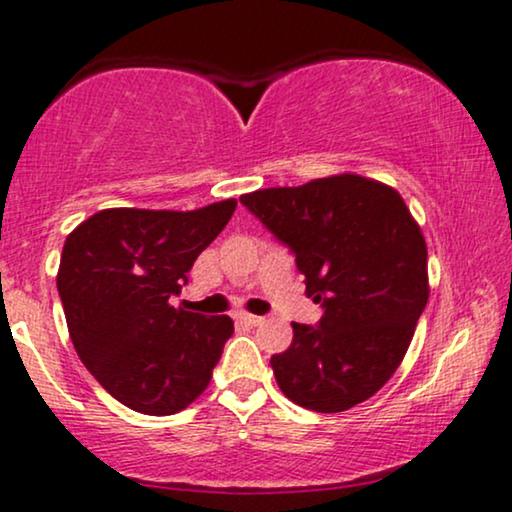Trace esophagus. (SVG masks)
<instances>
[{
  "label": "esophagus",
  "mask_w": 512,
  "mask_h": 512,
  "mask_svg": "<svg viewBox=\"0 0 512 512\" xmlns=\"http://www.w3.org/2000/svg\"><path fill=\"white\" fill-rule=\"evenodd\" d=\"M238 319L243 324H248V326H260L262 322H264V317H257V315H248V312H243V315H238Z\"/></svg>",
  "instance_id": "esophagus-1"
}]
</instances>
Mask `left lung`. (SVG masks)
Returning <instances> with one entry per match:
<instances>
[{"mask_svg":"<svg viewBox=\"0 0 512 512\" xmlns=\"http://www.w3.org/2000/svg\"><path fill=\"white\" fill-rule=\"evenodd\" d=\"M240 202L295 252L319 326L272 357L283 396L315 412L365 403L393 377L429 300L427 243L396 188L360 174L264 188Z\"/></svg>","mask_w":512,"mask_h":512,"instance_id":"1","label":"left lung"}]
</instances>
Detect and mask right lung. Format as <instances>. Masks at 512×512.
Here are the masks:
<instances>
[{"label": "right lung", "instance_id": "add662e5", "mask_svg": "<svg viewBox=\"0 0 512 512\" xmlns=\"http://www.w3.org/2000/svg\"><path fill=\"white\" fill-rule=\"evenodd\" d=\"M236 205L231 197L190 212L112 207L66 236L57 288L73 348L126 408L174 415L209 386L231 317H202L169 300Z\"/></svg>", "mask_w": 512, "mask_h": 512}]
</instances>
